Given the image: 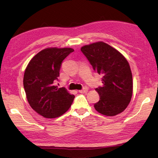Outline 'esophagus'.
I'll list each match as a JSON object with an SVG mask.
<instances>
[{"label":"esophagus","mask_w":158,"mask_h":158,"mask_svg":"<svg viewBox=\"0 0 158 158\" xmlns=\"http://www.w3.org/2000/svg\"><path fill=\"white\" fill-rule=\"evenodd\" d=\"M87 91H88V89L87 88V87H84L83 89H81V90H79V92L80 93H86Z\"/></svg>","instance_id":"esophagus-1"}]
</instances>
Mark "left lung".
<instances>
[{
  "instance_id": "obj_1",
  "label": "left lung",
  "mask_w": 158,
  "mask_h": 158,
  "mask_svg": "<svg viewBox=\"0 0 158 158\" xmlns=\"http://www.w3.org/2000/svg\"><path fill=\"white\" fill-rule=\"evenodd\" d=\"M93 69L102 75V87L96 89L100 99L94 106L101 114L114 116L125 110L133 92L130 64L120 52L103 42L81 48Z\"/></svg>"
}]
</instances>
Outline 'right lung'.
Masks as SVG:
<instances>
[{
    "label": "right lung",
    "instance_id": "right-lung-1",
    "mask_svg": "<svg viewBox=\"0 0 158 158\" xmlns=\"http://www.w3.org/2000/svg\"><path fill=\"white\" fill-rule=\"evenodd\" d=\"M73 51L68 48L44 49L31 59L25 69L23 83L28 102L44 118L59 117L73 102L74 95L55 85L62 61Z\"/></svg>",
    "mask_w": 158,
    "mask_h": 158
}]
</instances>
